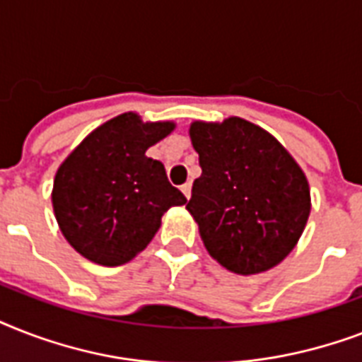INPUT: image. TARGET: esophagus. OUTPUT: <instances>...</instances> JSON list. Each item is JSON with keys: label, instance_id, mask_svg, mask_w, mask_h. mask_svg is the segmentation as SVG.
<instances>
[{"label": "esophagus", "instance_id": "34e87169", "mask_svg": "<svg viewBox=\"0 0 362 362\" xmlns=\"http://www.w3.org/2000/svg\"><path fill=\"white\" fill-rule=\"evenodd\" d=\"M180 189H182V193H184V197H186V199L192 197V184H184Z\"/></svg>", "mask_w": 362, "mask_h": 362}]
</instances>
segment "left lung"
<instances>
[{"instance_id":"obj_1","label":"left lung","mask_w":362,"mask_h":362,"mask_svg":"<svg viewBox=\"0 0 362 362\" xmlns=\"http://www.w3.org/2000/svg\"><path fill=\"white\" fill-rule=\"evenodd\" d=\"M189 139L203 173L186 209L206 252L242 276L280 264L312 209L303 169L269 131L238 116L193 122Z\"/></svg>"}]
</instances>
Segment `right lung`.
Segmentation results:
<instances>
[{"label": "right lung", "mask_w": 362, "mask_h": 362, "mask_svg": "<svg viewBox=\"0 0 362 362\" xmlns=\"http://www.w3.org/2000/svg\"><path fill=\"white\" fill-rule=\"evenodd\" d=\"M175 127L124 112L95 127L59 165L54 216L82 257L103 267L129 263L156 237L161 216L186 204L163 163L146 156Z\"/></svg>", "instance_id": "add662e5"}]
</instances>
